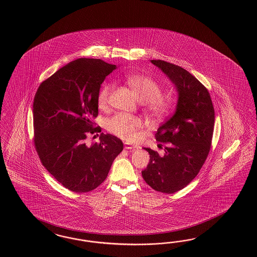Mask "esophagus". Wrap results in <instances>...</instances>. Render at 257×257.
Segmentation results:
<instances>
[{
  "label": "esophagus",
  "instance_id": "1",
  "mask_svg": "<svg viewBox=\"0 0 257 257\" xmlns=\"http://www.w3.org/2000/svg\"><path fill=\"white\" fill-rule=\"evenodd\" d=\"M124 148L126 150H135V149H138V147L133 145L131 143H129V142H124Z\"/></svg>",
  "mask_w": 257,
  "mask_h": 257
}]
</instances>
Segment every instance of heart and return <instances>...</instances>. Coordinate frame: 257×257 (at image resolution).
<instances>
[{
  "label": "heart",
  "instance_id": "b5f03b06",
  "mask_svg": "<svg viewBox=\"0 0 257 257\" xmlns=\"http://www.w3.org/2000/svg\"><path fill=\"white\" fill-rule=\"evenodd\" d=\"M127 83L132 87L139 101L145 103L149 113L155 117H162L170 111L171 101L161 95V87L154 79L145 75H130ZM112 84H104L98 94V104L104 108L109 101ZM141 119L137 116L118 113L106 121V129L122 140H132L141 128Z\"/></svg>",
  "mask_w": 257,
  "mask_h": 257
}]
</instances>
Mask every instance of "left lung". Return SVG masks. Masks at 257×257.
I'll use <instances>...</instances> for the list:
<instances>
[{
    "label": "left lung",
    "instance_id": "left-lung-1",
    "mask_svg": "<svg viewBox=\"0 0 257 257\" xmlns=\"http://www.w3.org/2000/svg\"><path fill=\"white\" fill-rule=\"evenodd\" d=\"M169 77L178 92L174 114L156 134L164 156L152 149L142 177L156 191L172 194L194 179L209 154L215 111L206 87L187 70L163 60H151Z\"/></svg>",
    "mask_w": 257,
    "mask_h": 257
}]
</instances>
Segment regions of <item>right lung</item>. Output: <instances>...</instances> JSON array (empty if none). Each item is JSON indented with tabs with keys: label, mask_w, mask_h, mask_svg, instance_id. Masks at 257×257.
Listing matches in <instances>:
<instances>
[{
	"label": "right lung",
	"mask_w": 257,
	"mask_h": 257,
	"mask_svg": "<svg viewBox=\"0 0 257 257\" xmlns=\"http://www.w3.org/2000/svg\"><path fill=\"white\" fill-rule=\"evenodd\" d=\"M101 59L79 58L43 81L33 104L34 142L42 165L63 187L88 192L106 179L121 140L101 133L100 143L87 146V133L98 116V94L114 70Z\"/></svg>",
	"instance_id": "add662e5"
}]
</instances>
